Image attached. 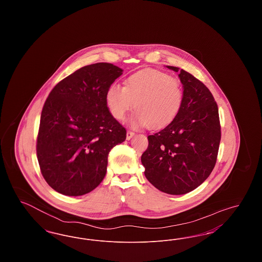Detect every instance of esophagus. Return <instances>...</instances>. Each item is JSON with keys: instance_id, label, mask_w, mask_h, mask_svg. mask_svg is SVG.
<instances>
[{"instance_id": "1", "label": "esophagus", "mask_w": 262, "mask_h": 262, "mask_svg": "<svg viewBox=\"0 0 262 262\" xmlns=\"http://www.w3.org/2000/svg\"><path fill=\"white\" fill-rule=\"evenodd\" d=\"M133 137H135V133H133V132H130V130H127V132H126V139L129 140Z\"/></svg>"}]
</instances>
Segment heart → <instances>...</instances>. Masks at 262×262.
<instances>
[{
    "instance_id": "obj_1",
    "label": "heart",
    "mask_w": 262,
    "mask_h": 262,
    "mask_svg": "<svg viewBox=\"0 0 262 262\" xmlns=\"http://www.w3.org/2000/svg\"><path fill=\"white\" fill-rule=\"evenodd\" d=\"M106 105L116 120L123 121L134 107L130 125L160 128L173 122L184 102V88L179 79L157 70L129 75L124 88L113 83L106 91Z\"/></svg>"
}]
</instances>
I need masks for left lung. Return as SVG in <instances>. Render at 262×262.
<instances>
[{"instance_id":"8db88e82","label":"left lung","mask_w":262,"mask_h":262,"mask_svg":"<svg viewBox=\"0 0 262 262\" xmlns=\"http://www.w3.org/2000/svg\"><path fill=\"white\" fill-rule=\"evenodd\" d=\"M184 102L177 117L162 130L148 136V147L141 155L144 174L150 183L169 194H185L211 174L221 140L218 106L209 89L179 68Z\"/></svg>"}]
</instances>
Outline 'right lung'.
Masks as SVG:
<instances>
[{"label":"right lung","mask_w":262,"mask_h":262,"mask_svg":"<svg viewBox=\"0 0 262 262\" xmlns=\"http://www.w3.org/2000/svg\"><path fill=\"white\" fill-rule=\"evenodd\" d=\"M123 75L109 62L85 66L61 80L43 106L36 152L53 189L69 196L90 192L103 181L110 150L126 130L109 111L106 91Z\"/></svg>","instance_id":"add662e5"}]
</instances>
